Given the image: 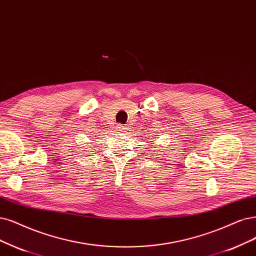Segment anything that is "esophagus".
I'll return each instance as SVG.
<instances>
[{"label": "esophagus", "mask_w": 256, "mask_h": 256, "mask_svg": "<svg viewBox=\"0 0 256 256\" xmlns=\"http://www.w3.org/2000/svg\"><path fill=\"white\" fill-rule=\"evenodd\" d=\"M126 130H128V126H126L118 124V126H116V130H118L119 133H124V132H126Z\"/></svg>", "instance_id": "34e87169"}]
</instances>
